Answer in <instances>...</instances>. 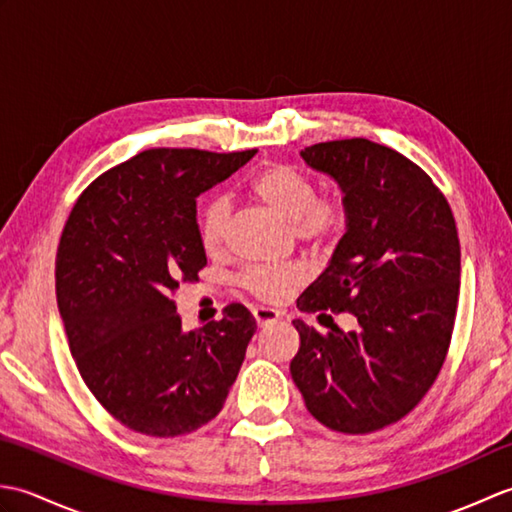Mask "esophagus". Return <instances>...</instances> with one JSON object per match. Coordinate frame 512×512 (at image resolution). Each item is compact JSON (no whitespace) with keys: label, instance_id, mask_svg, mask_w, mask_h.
Instances as JSON below:
<instances>
[{"label":"esophagus","instance_id":"obj_1","mask_svg":"<svg viewBox=\"0 0 512 512\" xmlns=\"http://www.w3.org/2000/svg\"><path fill=\"white\" fill-rule=\"evenodd\" d=\"M253 317H255V321H257L259 328H266V325H273V323H277V321H279V312H277V310H273V308H264V306H259V308H255V310H253Z\"/></svg>","mask_w":512,"mask_h":512}]
</instances>
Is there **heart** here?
Returning a JSON list of instances; mask_svg holds the SVG:
<instances>
[{"label": "heart", "instance_id": "b5f03b06", "mask_svg": "<svg viewBox=\"0 0 512 512\" xmlns=\"http://www.w3.org/2000/svg\"><path fill=\"white\" fill-rule=\"evenodd\" d=\"M248 193L279 220L292 224L301 242L323 244L336 237L345 226L347 209L336 198H319L317 182L308 173L292 165H270L250 180ZM228 220V204L211 200L200 213L198 231L204 250L215 253L224 242V228ZM299 270L281 268H250L242 275V284L248 292L264 301H279L288 297L299 286Z\"/></svg>", "mask_w": 512, "mask_h": 512}]
</instances>
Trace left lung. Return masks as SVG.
<instances>
[{
	"label": "left lung",
	"mask_w": 512,
	"mask_h": 512,
	"mask_svg": "<svg viewBox=\"0 0 512 512\" xmlns=\"http://www.w3.org/2000/svg\"><path fill=\"white\" fill-rule=\"evenodd\" d=\"M343 193L345 233L301 312H352L358 328L319 334L292 321L290 374L325 427L372 433L427 394L447 356L460 292V239L447 198L418 165L367 138L301 151Z\"/></svg>",
	"instance_id": "1"
}]
</instances>
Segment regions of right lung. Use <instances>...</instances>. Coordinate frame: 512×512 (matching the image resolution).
I'll return each mask as SVG.
<instances>
[{"instance_id":"obj_1","label":"right lung","mask_w":512,"mask_h":512,"mask_svg":"<svg viewBox=\"0 0 512 512\" xmlns=\"http://www.w3.org/2000/svg\"><path fill=\"white\" fill-rule=\"evenodd\" d=\"M257 154L147 149L76 200L57 250V303L81 378L125 427L184 436L213 420L257 323L242 303L187 332L173 292L206 253L198 195Z\"/></svg>"}]
</instances>
